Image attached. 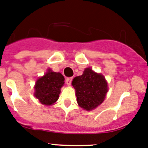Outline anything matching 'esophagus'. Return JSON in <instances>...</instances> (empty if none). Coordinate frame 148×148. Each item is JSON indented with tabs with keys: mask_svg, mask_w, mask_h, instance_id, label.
Listing matches in <instances>:
<instances>
[{
	"mask_svg": "<svg viewBox=\"0 0 148 148\" xmlns=\"http://www.w3.org/2000/svg\"><path fill=\"white\" fill-rule=\"evenodd\" d=\"M66 82L68 86H70L71 84V82H72V77H68V78H66Z\"/></svg>",
	"mask_w": 148,
	"mask_h": 148,
	"instance_id": "1",
	"label": "esophagus"
}]
</instances>
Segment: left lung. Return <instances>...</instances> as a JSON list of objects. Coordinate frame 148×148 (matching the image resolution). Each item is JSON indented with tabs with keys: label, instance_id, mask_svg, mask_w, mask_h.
Listing matches in <instances>:
<instances>
[{
	"label": "left lung",
	"instance_id": "obj_1",
	"mask_svg": "<svg viewBox=\"0 0 148 148\" xmlns=\"http://www.w3.org/2000/svg\"><path fill=\"white\" fill-rule=\"evenodd\" d=\"M76 90L77 103L86 110H90L99 106L108 92V84L105 77L86 68L83 74L76 77L72 81Z\"/></svg>",
	"mask_w": 148,
	"mask_h": 148
}]
</instances>
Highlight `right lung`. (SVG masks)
Segmentation results:
<instances>
[{"instance_id":"obj_1","label":"right lung","mask_w":148,"mask_h":148,"mask_svg":"<svg viewBox=\"0 0 148 148\" xmlns=\"http://www.w3.org/2000/svg\"><path fill=\"white\" fill-rule=\"evenodd\" d=\"M64 80V77L60 73L54 72L49 69L48 72L36 82L34 96L43 105H52L59 98Z\"/></svg>"}]
</instances>
